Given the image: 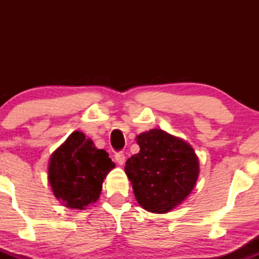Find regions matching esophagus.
<instances>
[{"instance_id": "34e87169", "label": "esophagus", "mask_w": 259, "mask_h": 259, "mask_svg": "<svg viewBox=\"0 0 259 259\" xmlns=\"http://www.w3.org/2000/svg\"><path fill=\"white\" fill-rule=\"evenodd\" d=\"M115 160H117L118 164L123 165L125 163V154L124 152H117L115 153Z\"/></svg>"}]
</instances>
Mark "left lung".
I'll return each instance as SVG.
<instances>
[{
	"label": "left lung",
	"mask_w": 259,
	"mask_h": 259,
	"mask_svg": "<svg viewBox=\"0 0 259 259\" xmlns=\"http://www.w3.org/2000/svg\"><path fill=\"white\" fill-rule=\"evenodd\" d=\"M140 152L126 160L125 173L136 201L152 213L180 204L197 181L200 163L187 142L160 129L136 136Z\"/></svg>",
	"instance_id": "obj_1"
}]
</instances>
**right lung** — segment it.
<instances>
[{"mask_svg":"<svg viewBox=\"0 0 259 259\" xmlns=\"http://www.w3.org/2000/svg\"><path fill=\"white\" fill-rule=\"evenodd\" d=\"M114 167L105 150L95 147L82 133L74 132L52 153L49 181L53 195L65 207L84 209L97 201L103 179Z\"/></svg>","mask_w":259,"mask_h":259,"instance_id":"1","label":"right lung"}]
</instances>
